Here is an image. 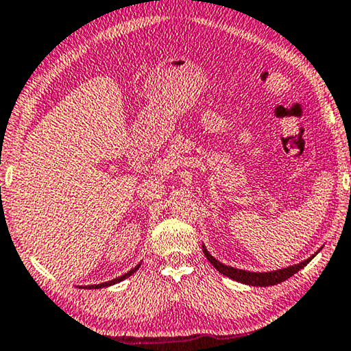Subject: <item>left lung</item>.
Wrapping results in <instances>:
<instances>
[{"label": "left lung", "instance_id": "left-lung-1", "mask_svg": "<svg viewBox=\"0 0 351 351\" xmlns=\"http://www.w3.org/2000/svg\"><path fill=\"white\" fill-rule=\"evenodd\" d=\"M202 251L204 254H206L207 261L212 263V265L218 269L219 273H223L224 276H228L230 279H234L237 282H241V284H247V285H256V287H268V285H276L279 282L285 281V279H289L290 276H293L295 273H298L301 268H304L307 263L312 261V257L306 258L304 262H300L296 263V265L292 267H287V268H281V269H276V271H267V273H256V271H245V269H239V268H234V267H228L224 265V263L218 262L217 258H215L210 252L207 251V247L202 245Z\"/></svg>", "mask_w": 351, "mask_h": 351}]
</instances>
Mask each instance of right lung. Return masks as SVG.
Returning a JSON list of instances; mask_svg holds the SVG:
<instances>
[{
  "mask_svg": "<svg viewBox=\"0 0 351 351\" xmlns=\"http://www.w3.org/2000/svg\"><path fill=\"white\" fill-rule=\"evenodd\" d=\"M139 265H141V263H139ZM139 265H136V267H134L133 269H130V271H128V273H125V274H123V276H119V278L112 279V281H108V282H104V284L84 285V289H104V287H110V285H112V284H117V282H121V281H123V279H125V278H128V276H132V274H133L134 271H136V269L139 268Z\"/></svg>",
  "mask_w": 351,
  "mask_h": 351,
  "instance_id": "add662e5",
  "label": "right lung"
}]
</instances>
